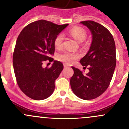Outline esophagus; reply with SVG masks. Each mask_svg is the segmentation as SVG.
Masks as SVG:
<instances>
[{"label":"esophagus","instance_id":"obj_1","mask_svg":"<svg viewBox=\"0 0 129 129\" xmlns=\"http://www.w3.org/2000/svg\"><path fill=\"white\" fill-rule=\"evenodd\" d=\"M63 66H64V67H65V68H66V67H69V66H68V65L66 64V63H65V64H63Z\"/></svg>","mask_w":129,"mask_h":129}]
</instances>
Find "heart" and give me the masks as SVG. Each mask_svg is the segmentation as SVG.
<instances>
[{"label":"heart","mask_w":129,"mask_h":129,"mask_svg":"<svg viewBox=\"0 0 129 129\" xmlns=\"http://www.w3.org/2000/svg\"><path fill=\"white\" fill-rule=\"evenodd\" d=\"M69 34L80 42L84 41L87 36L86 31L84 28L79 27H73L69 31ZM63 40H64V36L63 34L60 33L56 36L54 40V45L57 49H61L62 47ZM79 57H80V55L78 53L65 51L58 54L57 57L59 60L71 64V63H74L76 60H77Z\"/></svg>","instance_id":"1"}]
</instances>
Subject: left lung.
<instances>
[{
  "label": "left lung",
  "mask_w": 129,
  "mask_h": 129,
  "mask_svg": "<svg viewBox=\"0 0 129 129\" xmlns=\"http://www.w3.org/2000/svg\"><path fill=\"white\" fill-rule=\"evenodd\" d=\"M80 23L87 26L92 35L89 52L80 60L84 69L88 67L89 72L84 74L72 67L74 75L71 86L78 97L91 100L102 95L110 85L116 66L115 44L112 35L102 25L92 20Z\"/></svg>",
  "instance_id": "obj_1"
}]
</instances>
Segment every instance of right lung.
Instances as JSON below:
<instances>
[{
    "mask_svg": "<svg viewBox=\"0 0 129 129\" xmlns=\"http://www.w3.org/2000/svg\"><path fill=\"white\" fill-rule=\"evenodd\" d=\"M67 25L39 20L25 26L18 36L13 66L18 85L27 97L41 101L54 92L63 63L54 60L49 68H44L42 64L47 60H54L50 57L55 52L54 40Z\"/></svg>",
    "mask_w": 129,
    "mask_h": 129,
    "instance_id": "add662e5",
    "label": "right lung"
}]
</instances>
